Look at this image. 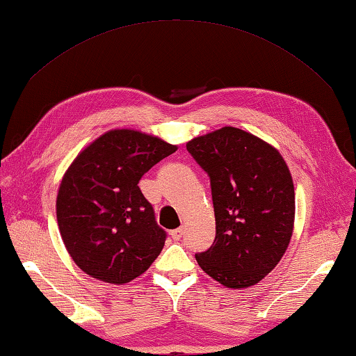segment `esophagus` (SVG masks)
<instances>
[{"mask_svg":"<svg viewBox=\"0 0 356 356\" xmlns=\"http://www.w3.org/2000/svg\"><path fill=\"white\" fill-rule=\"evenodd\" d=\"M184 231H185V228H184V227H179V228H176V229H172V231H171V238H172V239H176V241H179L180 238H182Z\"/></svg>","mask_w":356,"mask_h":356,"instance_id":"obj_1","label":"esophagus"}]
</instances>
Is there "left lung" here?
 Returning a JSON list of instances; mask_svg holds the SVG:
<instances>
[{
	"label": "left lung",
	"instance_id": "1",
	"mask_svg": "<svg viewBox=\"0 0 356 356\" xmlns=\"http://www.w3.org/2000/svg\"><path fill=\"white\" fill-rule=\"evenodd\" d=\"M187 150L211 177L216 213V241L196 261L228 289L258 284L277 266L295 227V187L284 156L234 127L193 138Z\"/></svg>",
	"mask_w": 356,
	"mask_h": 356
}]
</instances>
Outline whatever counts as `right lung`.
<instances>
[{"instance_id": "obj_1", "label": "right lung", "mask_w": 356, "mask_h": 356, "mask_svg": "<svg viewBox=\"0 0 356 356\" xmlns=\"http://www.w3.org/2000/svg\"><path fill=\"white\" fill-rule=\"evenodd\" d=\"M172 145L136 129H111L90 143L63 174L56 222L63 244L90 277L128 284L160 255L166 233L139 180Z\"/></svg>"}]
</instances>
